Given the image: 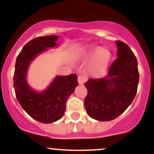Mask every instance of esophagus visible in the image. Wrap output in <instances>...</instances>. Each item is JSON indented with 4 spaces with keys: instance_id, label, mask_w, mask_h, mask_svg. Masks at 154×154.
<instances>
[{
    "instance_id": "obj_1",
    "label": "esophagus",
    "mask_w": 154,
    "mask_h": 154,
    "mask_svg": "<svg viewBox=\"0 0 154 154\" xmlns=\"http://www.w3.org/2000/svg\"><path fill=\"white\" fill-rule=\"evenodd\" d=\"M77 80H78L79 85H83L85 82L86 79H85V77H83V76H79Z\"/></svg>"
}]
</instances>
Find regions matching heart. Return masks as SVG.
<instances>
[{"mask_svg":"<svg viewBox=\"0 0 154 154\" xmlns=\"http://www.w3.org/2000/svg\"><path fill=\"white\" fill-rule=\"evenodd\" d=\"M75 58L77 59H89L86 71L94 78H100L105 75L109 68L111 59V51L105 47L98 48L95 44H89L76 53Z\"/></svg>","mask_w":154,"mask_h":154,"instance_id":"1","label":"heart"}]
</instances>
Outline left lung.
<instances>
[{"instance_id": "obj_1", "label": "left lung", "mask_w": 154, "mask_h": 154, "mask_svg": "<svg viewBox=\"0 0 154 154\" xmlns=\"http://www.w3.org/2000/svg\"><path fill=\"white\" fill-rule=\"evenodd\" d=\"M117 59L104 78L91 79L85 83L88 95L84 103L88 114L97 121L116 119L132 103L139 82L137 61L131 49L115 41Z\"/></svg>"}]
</instances>
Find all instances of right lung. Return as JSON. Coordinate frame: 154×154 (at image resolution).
<instances>
[{"label":"right lung","mask_w":154,"mask_h":154,"mask_svg":"<svg viewBox=\"0 0 154 154\" xmlns=\"http://www.w3.org/2000/svg\"><path fill=\"white\" fill-rule=\"evenodd\" d=\"M59 36L39 37L27 43L17 56L14 88L19 104L32 118L45 124L55 122L66 111L69 97L78 85L77 75H57L45 90L36 91L27 82L29 65L40 54L59 47Z\"/></svg>","instance_id":"add662e5"}]
</instances>
